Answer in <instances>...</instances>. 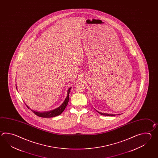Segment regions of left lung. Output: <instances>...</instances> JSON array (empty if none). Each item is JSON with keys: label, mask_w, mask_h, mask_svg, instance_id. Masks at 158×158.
Returning a JSON list of instances; mask_svg holds the SVG:
<instances>
[{"label": "left lung", "mask_w": 158, "mask_h": 158, "mask_svg": "<svg viewBox=\"0 0 158 158\" xmlns=\"http://www.w3.org/2000/svg\"><path fill=\"white\" fill-rule=\"evenodd\" d=\"M97 112L99 114H102V115H104V116H115V114H103V113H102V112H98V111H97Z\"/></svg>", "instance_id": "1"}]
</instances>
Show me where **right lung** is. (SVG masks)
I'll return each mask as SVG.
<instances>
[{"mask_svg":"<svg viewBox=\"0 0 158 158\" xmlns=\"http://www.w3.org/2000/svg\"><path fill=\"white\" fill-rule=\"evenodd\" d=\"M71 89V87H70L68 89L67 97L66 98V99H65L63 103L61 104L59 107L57 108L56 109L52 111L44 112H35V111H34L33 110H31V111H33L34 113L36 114L37 116L41 117V118H53V117H55L56 116L60 114L64 111V110L65 109V108L67 107L68 103V102H69V92H70ZM26 106H27V107L29 108L27 105H26Z\"/></svg>","mask_w":158,"mask_h":158,"instance_id":"1","label":"right lung"}]
</instances>
